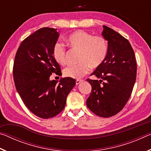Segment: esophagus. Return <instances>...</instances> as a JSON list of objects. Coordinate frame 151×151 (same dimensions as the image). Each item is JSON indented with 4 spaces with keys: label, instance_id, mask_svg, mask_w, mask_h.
I'll list each match as a JSON object with an SVG mask.
<instances>
[{
    "label": "esophagus",
    "instance_id": "34e87169",
    "mask_svg": "<svg viewBox=\"0 0 151 151\" xmlns=\"http://www.w3.org/2000/svg\"><path fill=\"white\" fill-rule=\"evenodd\" d=\"M81 82H83V80H81V79H76V85H78V84H80Z\"/></svg>",
    "mask_w": 151,
    "mask_h": 151
}]
</instances>
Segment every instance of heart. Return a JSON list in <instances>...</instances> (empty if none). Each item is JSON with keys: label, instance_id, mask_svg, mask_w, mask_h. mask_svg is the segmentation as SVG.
<instances>
[{"label": "heart", "instance_id": "1", "mask_svg": "<svg viewBox=\"0 0 151 151\" xmlns=\"http://www.w3.org/2000/svg\"><path fill=\"white\" fill-rule=\"evenodd\" d=\"M66 42L71 49L80 51L78 65L68 66L64 70V75L66 77L81 78L89 72L91 67H99L106 59L108 45L103 36H93L90 32L78 30L68 35ZM52 55L60 65L65 66L67 64L66 50L62 43H55Z\"/></svg>", "mask_w": 151, "mask_h": 151}]
</instances>
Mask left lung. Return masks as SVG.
<instances>
[{
  "instance_id": "left-lung-1",
  "label": "left lung",
  "mask_w": 151,
  "mask_h": 151,
  "mask_svg": "<svg viewBox=\"0 0 151 151\" xmlns=\"http://www.w3.org/2000/svg\"><path fill=\"white\" fill-rule=\"evenodd\" d=\"M102 35L108 40L105 60L87 78L92 90L86 105L97 116L108 118L121 111L129 101L137 77V62L129 40L119 32L103 26Z\"/></svg>"
}]
</instances>
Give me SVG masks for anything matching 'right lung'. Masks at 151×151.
<instances>
[{"instance_id": "right-lung-1", "label": "right lung", "mask_w": 151, "mask_h": 151, "mask_svg": "<svg viewBox=\"0 0 151 151\" xmlns=\"http://www.w3.org/2000/svg\"><path fill=\"white\" fill-rule=\"evenodd\" d=\"M59 37L57 29L44 27L23 40L15 55L14 85L20 98L30 112L42 119L57 116L65 108L66 97L75 80L64 78L50 81L52 74L61 75L52 48Z\"/></svg>"}]
</instances>
